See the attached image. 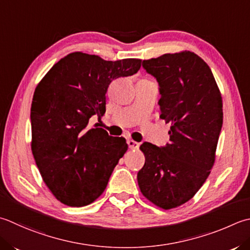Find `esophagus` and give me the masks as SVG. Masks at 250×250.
<instances>
[{"mask_svg":"<svg viewBox=\"0 0 250 250\" xmlns=\"http://www.w3.org/2000/svg\"><path fill=\"white\" fill-rule=\"evenodd\" d=\"M128 145L131 149H138L140 147V143H138V142H135L133 140H129Z\"/></svg>","mask_w":250,"mask_h":250,"instance_id":"obj_1","label":"esophagus"}]
</instances>
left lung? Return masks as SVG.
Here are the masks:
<instances>
[{
	"label": "left lung",
	"instance_id": "left-lung-1",
	"mask_svg": "<svg viewBox=\"0 0 250 250\" xmlns=\"http://www.w3.org/2000/svg\"><path fill=\"white\" fill-rule=\"evenodd\" d=\"M159 84L160 118L170 124V143L144 142L138 173L142 194L163 209L185 204L203 187L216 159L223 122L222 97L209 66L184 51L143 61Z\"/></svg>",
	"mask_w": 250,
	"mask_h": 250
}]
</instances>
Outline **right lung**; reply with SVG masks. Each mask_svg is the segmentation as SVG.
<instances>
[{"label":"right lung","mask_w":250,"mask_h":250,"mask_svg":"<svg viewBox=\"0 0 250 250\" xmlns=\"http://www.w3.org/2000/svg\"><path fill=\"white\" fill-rule=\"evenodd\" d=\"M141 60L105 61L75 52L56 62L34 91L31 150L46 187L61 203L86 206L100 197L128 149L89 120L106 110L110 82L139 71Z\"/></svg>","instance_id":"obj_1"}]
</instances>
